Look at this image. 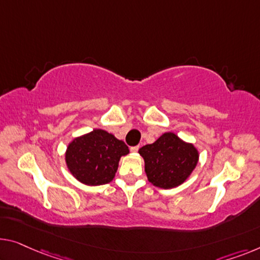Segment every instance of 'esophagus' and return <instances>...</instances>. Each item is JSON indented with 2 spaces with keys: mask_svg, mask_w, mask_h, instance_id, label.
Here are the masks:
<instances>
[{
  "mask_svg": "<svg viewBox=\"0 0 260 260\" xmlns=\"http://www.w3.org/2000/svg\"><path fill=\"white\" fill-rule=\"evenodd\" d=\"M139 150V146H134V147H131V152L132 153H137Z\"/></svg>",
  "mask_w": 260,
  "mask_h": 260,
  "instance_id": "1",
  "label": "esophagus"
}]
</instances>
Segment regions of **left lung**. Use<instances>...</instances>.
Wrapping results in <instances>:
<instances>
[{
  "mask_svg": "<svg viewBox=\"0 0 260 260\" xmlns=\"http://www.w3.org/2000/svg\"><path fill=\"white\" fill-rule=\"evenodd\" d=\"M145 161L147 179L162 189L176 188L184 183L199 164L200 153L173 132H166L156 141L139 149Z\"/></svg>",
  "mask_w": 260,
  "mask_h": 260,
  "instance_id": "obj_1",
  "label": "left lung"
}]
</instances>
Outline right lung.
Returning a JSON list of instances; mask_svg holds the SVG:
<instances>
[{
	"instance_id": "add662e5",
	"label": "right lung",
	"mask_w": 260,
	"mask_h": 260,
	"mask_svg": "<svg viewBox=\"0 0 260 260\" xmlns=\"http://www.w3.org/2000/svg\"><path fill=\"white\" fill-rule=\"evenodd\" d=\"M128 147L108 132L95 128L69 143L65 164L77 181L85 185H102L114 179L121 156Z\"/></svg>"
}]
</instances>
